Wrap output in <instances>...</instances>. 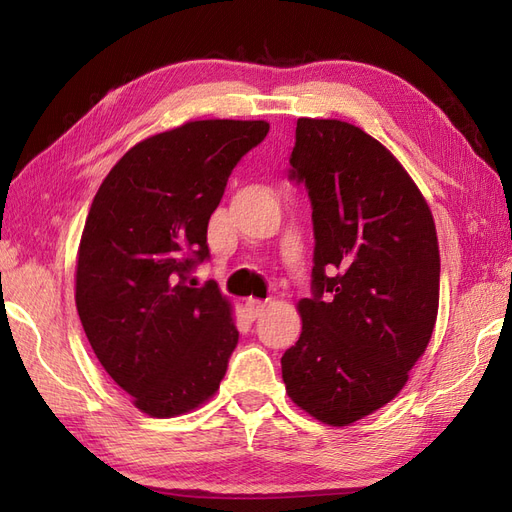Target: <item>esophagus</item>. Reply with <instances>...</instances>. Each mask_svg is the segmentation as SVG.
I'll use <instances>...</instances> for the list:
<instances>
[{"instance_id": "obj_1", "label": "esophagus", "mask_w": 512, "mask_h": 512, "mask_svg": "<svg viewBox=\"0 0 512 512\" xmlns=\"http://www.w3.org/2000/svg\"><path fill=\"white\" fill-rule=\"evenodd\" d=\"M245 309H247V314H250L252 318H260L262 314H265L267 301H260V299H247V301H245Z\"/></svg>"}]
</instances>
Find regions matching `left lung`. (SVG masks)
Here are the masks:
<instances>
[{
    "label": "left lung",
    "instance_id": "left-lung-1",
    "mask_svg": "<svg viewBox=\"0 0 512 512\" xmlns=\"http://www.w3.org/2000/svg\"><path fill=\"white\" fill-rule=\"evenodd\" d=\"M290 181L312 200V297L282 356L290 399L350 425L404 389L429 344L440 250L423 194L376 138L337 119L297 121Z\"/></svg>",
    "mask_w": 512,
    "mask_h": 512
}]
</instances>
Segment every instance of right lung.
<instances>
[{
	"mask_svg": "<svg viewBox=\"0 0 512 512\" xmlns=\"http://www.w3.org/2000/svg\"><path fill=\"white\" fill-rule=\"evenodd\" d=\"M267 121H190L132 147L91 203L76 260V309L98 361L149 416L198 408L226 374L239 331L213 280L207 226L232 168Z\"/></svg>",
	"mask_w": 512,
	"mask_h": 512,
	"instance_id": "1",
	"label": "right lung"
}]
</instances>
